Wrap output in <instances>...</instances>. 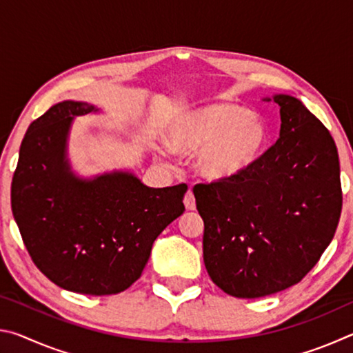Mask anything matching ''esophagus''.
Here are the masks:
<instances>
[{
    "instance_id": "esophagus-1",
    "label": "esophagus",
    "mask_w": 353,
    "mask_h": 353,
    "mask_svg": "<svg viewBox=\"0 0 353 353\" xmlns=\"http://www.w3.org/2000/svg\"><path fill=\"white\" fill-rule=\"evenodd\" d=\"M183 204H185V207L188 208V210H194V208H196V199H194V194H193V191H191V190H188L187 193H185Z\"/></svg>"
}]
</instances>
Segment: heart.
<instances>
[{
  "instance_id": "b5f03b06",
  "label": "heart",
  "mask_w": 353,
  "mask_h": 353,
  "mask_svg": "<svg viewBox=\"0 0 353 353\" xmlns=\"http://www.w3.org/2000/svg\"><path fill=\"white\" fill-rule=\"evenodd\" d=\"M268 128L255 112L232 103H213L179 115L165 134L176 152H196L194 168L207 181H229L259 160Z\"/></svg>"
}]
</instances>
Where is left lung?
Wrapping results in <instances>:
<instances>
[{
  "mask_svg": "<svg viewBox=\"0 0 353 353\" xmlns=\"http://www.w3.org/2000/svg\"><path fill=\"white\" fill-rule=\"evenodd\" d=\"M280 137L244 174L193 187L208 276L255 299L296 285L333 240L343 208L338 149L301 101L276 94Z\"/></svg>",
  "mask_w": 353,
  "mask_h": 353,
  "instance_id": "1",
  "label": "left lung"
}]
</instances>
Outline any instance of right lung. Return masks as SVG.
I'll use <instances>...</instances> for the list:
<instances>
[{
    "mask_svg": "<svg viewBox=\"0 0 353 353\" xmlns=\"http://www.w3.org/2000/svg\"><path fill=\"white\" fill-rule=\"evenodd\" d=\"M97 112L63 101L31 123L12 177L10 204L34 265L52 283L88 296L128 290L152 243L185 210L187 185L149 188L129 172L83 181L65 154L71 119Z\"/></svg>",
    "mask_w": 353,
    "mask_h": 353,
    "instance_id": "1",
    "label": "right lung"
}]
</instances>
